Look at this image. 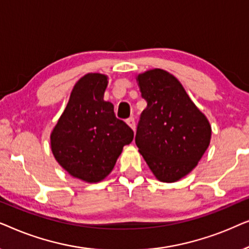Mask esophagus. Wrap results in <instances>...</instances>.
Masks as SVG:
<instances>
[{
  "label": "esophagus",
  "mask_w": 249,
  "mask_h": 249,
  "mask_svg": "<svg viewBox=\"0 0 249 249\" xmlns=\"http://www.w3.org/2000/svg\"><path fill=\"white\" fill-rule=\"evenodd\" d=\"M127 124H129V125H130V127H131V129H132V130H136V121H135V118H129V119H127Z\"/></svg>",
  "instance_id": "1"
}]
</instances>
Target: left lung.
Segmentation results:
<instances>
[{
    "label": "left lung",
    "instance_id": "1",
    "mask_svg": "<svg viewBox=\"0 0 249 249\" xmlns=\"http://www.w3.org/2000/svg\"><path fill=\"white\" fill-rule=\"evenodd\" d=\"M137 80L147 107L139 118L136 145L160 181L175 182L202 159L211 125L171 73L154 69Z\"/></svg>",
    "mask_w": 249,
    "mask_h": 249
}]
</instances>
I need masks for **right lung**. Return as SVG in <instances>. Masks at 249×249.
I'll return each mask as SVG.
<instances>
[{"instance_id":"right-lung-1","label":"right lung","mask_w":249,"mask_h":249,"mask_svg":"<svg viewBox=\"0 0 249 249\" xmlns=\"http://www.w3.org/2000/svg\"><path fill=\"white\" fill-rule=\"evenodd\" d=\"M107 76L88 73L74 85L67 107L51 135L54 158L71 176L98 182L112 171L134 131L103 100Z\"/></svg>"}]
</instances>
